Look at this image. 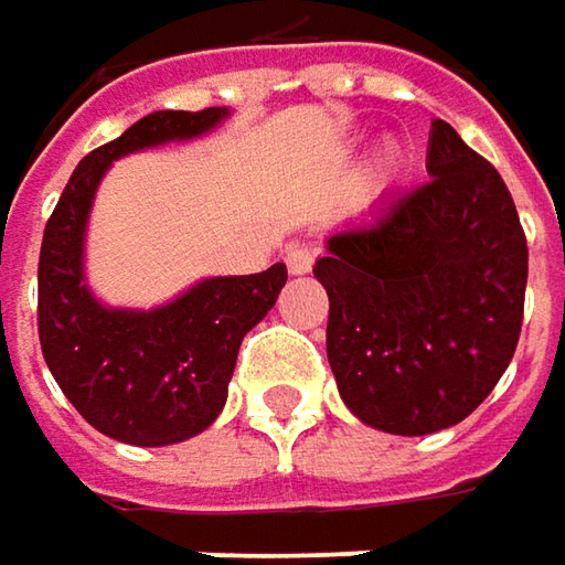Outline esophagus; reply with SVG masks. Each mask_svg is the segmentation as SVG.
I'll return each instance as SVG.
<instances>
[{
	"label": "esophagus",
	"instance_id": "obj_1",
	"mask_svg": "<svg viewBox=\"0 0 565 565\" xmlns=\"http://www.w3.org/2000/svg\"><path fill=\"white\" fill-rule=\"evenodd\" d=\"M286 264H289V273H292V276H305V273L311 270V264H315V248H308V245H292L289 254H286Z\"/></svg>",
	"mask_w": 565,
	"mask_h": 565
}]
</instances>
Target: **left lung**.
<instances>
[{
    "label": "left lung",
    "mask_w": 565,
    "mask_h": 565,
    "mask_svg": "<svg viewBox=\"0 0 565 565\" xmlns=\"http://www.w3.org/2000/svg\"><path fill=\"white\" fill-rule=\"evenodd\" d=\"M427 182L330 232L327 359L349 412L424 437L466 422L510 367L529 245L510 188L452 125L430 121Z\"/></svg>",
    "instance_id": "obj_1"
}]
</instances>
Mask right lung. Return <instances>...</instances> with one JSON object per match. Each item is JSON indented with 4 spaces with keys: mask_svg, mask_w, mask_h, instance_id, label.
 <instances>
[{
    "mask_svg": "<svg viewBox=\"0 0 565 565\" xmlns=\"http://www.w3.org/2000/svg\"><path fill=\"white\" fill-rule=\"evenodd\" d=\"M226 119V106L143 116L77 163L43 232L36 270L43 359L84 422L119 444H182L216 422L242 339L286 286V264L250 276H206L157 308H109L87 286V223L113 163L204 138Z\"/></svg>",
    "mask_w": 565,
    "mask_h": 565,
    "instance_id": "right-lung-1",
    "label": "right lung"
}]
</instances>
